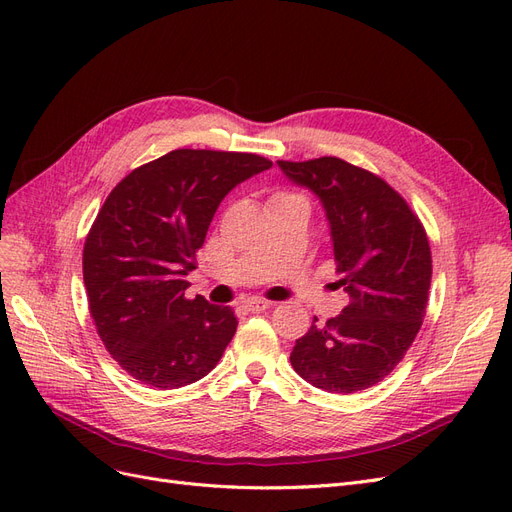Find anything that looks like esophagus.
Returning <instances> with one entry per match:
<instances>
[{
    "label": "esophagus",
    "instance_id": "obj_1",
    "mask_svg": "<svg viewBox=\"0 0 512 512\" xmlns=\"http://www.w3.org/2000/svg\"><path fill=\"white\" fill-rule=\"evenodd\" d=\"M273 302H269V300H262V298H250V300H245V311H250V313H260V311H267L269 306H271Z\"/></svg>",
    "mask_w": 512,
    "mask_h": 512
}]
</instances>
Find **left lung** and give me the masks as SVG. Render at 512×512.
<instances>
[{
    "label": "left lung",
    "mask_w": 512,
    "mask_h": 512,
    "mask_svg": "<svg viewBox=\"0 0 512 512\" xmlns=\"http://www.w3.org/2000/svg\"><path fill=\"white\" fill-rule=\"evenodd\" d=\"M294 185L313 191L330 222L342 313L296 340L300 378L351 395L391 374L426 315L433 260L422 222L386 182L338 157L277 161Z\"/></svg>",
    "instance_id": "obj_1"
}]
</instances>
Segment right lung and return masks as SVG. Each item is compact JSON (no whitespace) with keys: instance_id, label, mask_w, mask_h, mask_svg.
I'll return each instance as SVG.
<instances>
[{"instance_id":"obj_1","label":"right lung","mask_w":512,"mask_h":512,"mask_svg":"<svg viewBox=\"0 0 512 512\" xmlns=\"http://www.w3.org/2000/svg\"><path fill=\"white\" fill-rule=\"evenodd\" d=\"M254 153L176 149L109 193L84 245L90 315L109 355L161 391L208 376L237 330L231 306L189 300L187 275L239 182L269 170Z\"/></svg>"}]
</instances>
